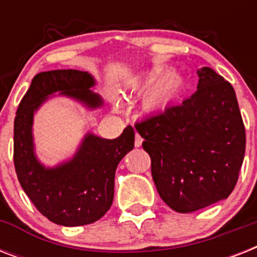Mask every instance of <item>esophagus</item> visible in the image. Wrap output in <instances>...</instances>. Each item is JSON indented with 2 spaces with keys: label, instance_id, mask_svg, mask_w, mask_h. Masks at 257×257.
Instances as JSON below:
<instances>
[{
  "label": "esophagus",
  "instance_id": "obj_1",
  "mask_svg": "<svg viewBox=\"0 0 257 257\" xmlns=\"http://www.w3.org/2000/svg\"><path fill=\"white\" fill-rule=\"evenodd\" d=\"M141 144H143V137H141L139 133H136V135H135V147L139 148V147H141Z\"/></svg>",
  "mask_w": 257,
  "mask_h": 257
}]
</instances>
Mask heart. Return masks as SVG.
<instances>
[{
  "instance_id": "obj_1",
  "label": "heart",
  "mask_w": 257,
  "mask_h": 257,
  "mask_svg": "<svg viewBox=\"0 0 257 257\" xmlns=\"http://www.w3.org/2000/svg\"><path fill=\"white\" fill-rule=\"evenodd\" d=\"M149 84H152V80L145 81V86H148ZM181 86H183V81L179 76L176 74L165 76L147 92L144 98L145 106L152 110L167 108L179 97Z\"/></svg>"
}]
</instances>
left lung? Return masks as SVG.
Returning a JSON list of instances; mask_svg holds the SVG:
<instances>
[{"instance_id": "left-lung-1", "label": "left lung", "mask_w": 257, "mask_h": 257, "mask_svg": "<svg viewBox=\"0 0 257 257\" xmlns=\"http://www.w3.org/2000/svg\"><path fill=\"white\" fill-rule=\"evenodd\" d=\"M197 76L189 98L135 124L159 195L180 213L227 199L245 153V128L232 85L207 66Z\"/></svg>"}]
</instances>
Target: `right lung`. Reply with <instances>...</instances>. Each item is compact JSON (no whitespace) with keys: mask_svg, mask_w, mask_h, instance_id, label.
<instances>
[{"mask_svg":"<svg viewBox=\"0 0 257 257\" xmlns=\"http://www.w3.org/2000/svg\"><path fill=\"white\" fill-rule=\"evenodd\" d=\"M93 84L92 76L81 70L42 72L34 76L16 112L13 160L18 181L38 212L58 225L92 224L108 212L117 165L135 145V131L128 125L113 140L89 133L73 160L57 168H44L34 157V110L54 92L74 97L90 108L100 106L102 100L89 89Z\"/></svg>","mask_w":257,"mask_h":257,"instance_id":"obj_1","label":"right lung"}]
</instances>
